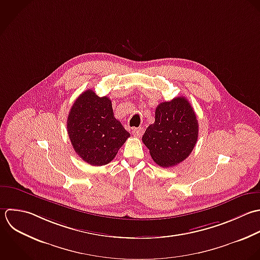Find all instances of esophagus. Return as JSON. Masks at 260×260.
<instances>
[{
	"instance_id": "1",
	"label": "esophagus",
	"mask_w": 260,
	"mask_h": 260,
	"mask_svg": "<svg viewBox=\"0 0 260 260\" xmlns=\"http://www.w3.org/2000/svg\"><path fill=\"white\" fill-rule=\"evenodd\" d=\"M143 128L142 127H137V128H134L133 129V132H132V134L135 136V137H137V138H141L142 137V135H143Z\"/></svg>"
}]
</instances>
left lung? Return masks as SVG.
<instances>
[{
  "label": "left lung",
  "instance_id": "left-lung-1",
  "mask_svg": "<svg viewBox=\"0 0 260 260\" xmlns=\"http://www.w3.org/2000/svg\"><path fill=\"white\" fill-rule=\"evenodd\" d=\"M199 137V122L190 103L184 97L160 103L155 122L146 129L142 140L151 157L161 167L175 166L192 152Z\"/></svg>",
  "mask_w": 260,
  "mask_h": 260
}]
</instances>
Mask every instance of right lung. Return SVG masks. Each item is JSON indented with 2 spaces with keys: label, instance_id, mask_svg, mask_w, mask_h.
Instances as JSON below:
<instances>
[{
  "label": "right lung",
  "instance_id": "1",
  "mask_svg": "<svg viewBox=\"0 0 260 260\" xmlns=\"http://www.w3.org/2000/svg\"><path fill=\"white\" fill-rule=\"evenodd\" d=\"M67 128L75 152L93 166L111 162L131 137L114 117L111 100L107 96H97L90 89L73 104Z\"/></svg>",
  "mask_w": 260,
  "mask_h": 260
}]
</instances>
